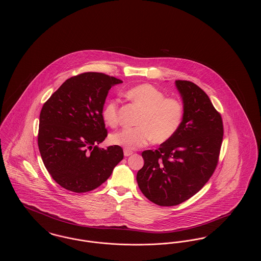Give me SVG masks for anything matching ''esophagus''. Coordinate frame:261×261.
<instances>
[{"label":"esophagus","mask_w":261,"mask_h":261,"mask_svg":"<svg viewBox=\"0 0 261 261\" xmlns=\"http://www.w3.org/2000/svg\"><path fill=\"white\" fill-rule=\"evenodd\" d=\"M133 154V151L132 150H129V149H124V155L125 156H129Z\"/></svg>","instance_id":"34e87169"}]
</instances>
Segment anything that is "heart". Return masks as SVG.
I'll return each mask as SVG.
<instances>
[{
	"label": "heart",
	"instance_id": "b5f03b06",
	"mask_svg": "<svg viewBox=\"0 0 261 261\" xmlns=\"http://www.w3.org/2000/svg\"><path fill=\"white\" fill-rule=\"evenodd\" d=\"M124 95L141 109L136 120L138 126L112 134L113 145L129 150L136 149L146 146L152 139L158 144L167 142L177 133L184 118V106L180 99L165 97L162 90L147 83L128 89ZM101 116L107 124L112 127L118 125V100H108Z\"/></svg>",
	"mask_w": 261,
	"mask_h": 261
}]
</instances>
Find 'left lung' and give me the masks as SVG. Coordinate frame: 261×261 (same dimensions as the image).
<instances>
[{
    "instance_id": "1",
    "label": "left lung",
    "mask_w": 261,
    "mask_h": 261,
    "mask_svg": "<svg viewBox=\"0 0 261 261\" xmlns=\"http://www.w3.org/2000/svg\"><path fill=\"white\" fill-rule=\"evenodd\" d=\"M184 118L177 133L155 150H144L137 173L144 196L161 206L180 204L196 195L214 173L223 141V121L206 93L187 80H177Z\"/></svg>"
}]
</instances>
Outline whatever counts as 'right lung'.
Segmentation results:
<instances>
[{
    "instance_id": "right-lung-1",
    "label": "right lung",
    "mask_w": 261,
    "mask_h": 261,
    "mask_svg": "<svg viewBox=\"0 0 261 261\" xmlns=\"http://www.w3.org/2000/svg\"><path fill=\"white\" fill-rule=\"evenodd\" d=\"M120 79L100 72L75 75L44 103L38 147L51 178L62 188L86 193L100 186L123 160L119 146L99 149L108 136L101 116L112 86Z\"/></svg>"
}]
</instances>
